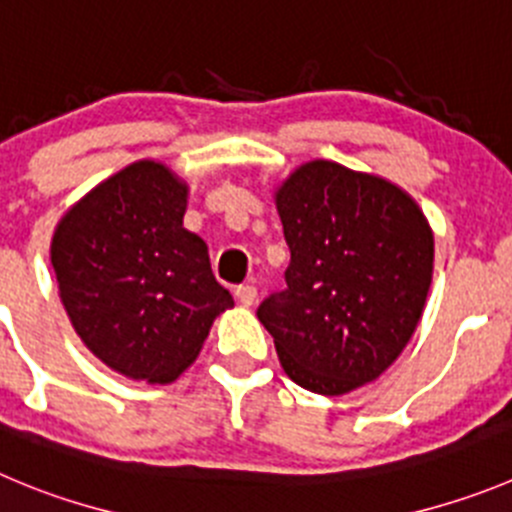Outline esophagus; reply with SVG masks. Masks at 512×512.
Listing matches in <instances>:
<instances>
[{
    "label": "esophagus",
    "mask_w": 512,
    "mask_h": 512,
    "mask_svg": "<svg viewBox=\"0 0 512 512\" xmlns=\"http://www.w3.org/2000/svg\"><path fill=\"white\" fill-rule=\"evenodd\" d=\"M234 298L240 300L245 308H250V305L257 300V288L255 285H240V288H234Z\"/></svg>",
    "instance_id": "34e87169"
}]
</instances>
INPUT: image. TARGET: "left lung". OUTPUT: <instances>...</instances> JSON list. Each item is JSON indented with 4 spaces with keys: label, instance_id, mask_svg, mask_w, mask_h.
I'll return each instance as SVG.
<instances>
[{
    "label": "left lung",
    "instance_id": "1",
    "mask_svg": "<svg viewBox=\"0 0 512 512\" xmlns=\"http://www.w3.org/2000/svg\"><path fill=\"white\" fill-rule=\"evenodd\" d=\"M275 202L290 265L257 318L295 384L348 394L379 379L417 331L432 229L399 186L333 161L300 166Z\"/></svg>",
    "mask_w": 512,
    "mask_h": 512
}]
</instances>
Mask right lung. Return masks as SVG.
I'll return each mask as SVG.
<instances>
[{
  "label": "right lung",
  "mask_w": 512,
  "mask_h": 512,
  "mask_svg": "<svg viewBox=\"0 0 512 512\" xmlns=\"http://www.w3.org/2000/svg\"><path fill=\"white\" fill-rule=\"evenodd\" d=\"M186 184L136 161L57 224L50 260L75 333L118 374L169 384L234 300L202 237L184 229Z\"/></svg>",
  "instance_id": "right-lung-1"
}]
</instances>
